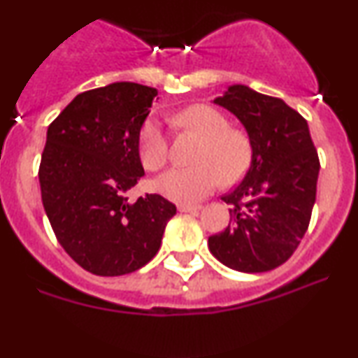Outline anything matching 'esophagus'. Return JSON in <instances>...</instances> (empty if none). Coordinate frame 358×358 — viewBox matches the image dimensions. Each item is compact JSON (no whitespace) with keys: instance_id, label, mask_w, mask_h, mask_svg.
<instances>
[{"instance_id":"1","label":"esophagus","mask_w":358,"mask_h":358,"mask_svg":"<svg viewBox=\"0 0 358 358\" xmlns=\"http://www.w3.org/2000/svg\"><path fill=\"white\" fill-rule=\"evenodd\" d=\"M201 206L200 205H178V212H183V213H187V212H198V210H200Z\"/></svg>"}]
</instances>
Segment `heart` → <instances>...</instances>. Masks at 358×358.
<instances>
[{"mask_svg":"<svg viewBox=\"0 0 358 358\" xmlns=\"http://www.w3.org/2000/svg\"><path fill=\"white\" fill-rule=\"evenodd\" d=\"M176 130L200 138L195 166L171 168L157 180L163 196L178 203H196L220 185L245 173L250 163V141L243 131L228 127L227 116L208 105H193L171 118ZM168 135L162 123L148 118L138 135V152L146 170L158 171L168 162Z\"/></svg>","mask_w":358,"mask_h":358,"instance_id":"obj_1","label":"heart"}]
</instances>
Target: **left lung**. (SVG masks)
<instances>
[{
    "mask_svg": "<svg viewBox=\"0 0 358 358\" xmlns=\"http://www.w3.org/2000/svg\"><path fill=\"white\" fill-rule=\"evenodd\" d=\"M213 103L234 113L248 133L247 175L222 200L230 223L208 238L217 260L245 273L285 264L307 231L320 162L307 120L280 98L231 85Z\"/></svg>",
    "mask_w": 358,
    "mask_h": 358,
    "instance_id": "obj_1",
    "label": "left lung"
}]
</instances>
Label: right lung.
<instances>
[{
  "label": "right lung",
  "instance_id": "add662e5",
  "mask_svg": "<svg viewBox=\"0 0 358 358\" xmlns=\"http://www.w3.org/2000/svg\"><path fill=\"white\" fill-rule=\"evenodd\" d=\"M158 92L111 83L80 93L48 127L40 163L41 200L64 252L81 268L118 277L148 264L176 206L127 192L145 175L138 135Z\"/></svg>",
  "mask_w": 358,
  "mask_h": 358
}]
</instances>
